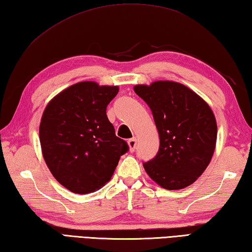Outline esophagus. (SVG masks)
<instances>
[{
    "mask_svg": "<svg viewBox=\"0 0 252 252\" xmlns=\"http://www.w3.org/2000/svg\"><path fill=\"white\" fill-rule=\"evenodd\" d=\"M127 143H128L129 151H130V152H135L136 146H137V139H136L135 137H133V138H130Z\"/></svg>",
    "mask_w": 252,
    "mask_h": 252,
    "instance_id": "esophagus-1",
    "label": "esophagus"
}]
</instances>
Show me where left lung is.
<instances>
[{"label": "left lung", "instance_id": "1", "mask_svg": "<svg viewBox=\"0 0 252 252\" xmlns=\"http://www.w3.org/2000/svg\"><path fill=\"white\" fill-rule=\"evenodd\" d=\"M134 91L152 109L159 149L144 168L160 187L186 188L200 177L213 158L217 123L209 105L180 83L157 81Z\"/></svg>", "mask_w": 252, "mask_h": 252}]
</instances>
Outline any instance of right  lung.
Wrapping results in <instances>:
<instances>
[{"mask_svg":"<svg viewBox=\"0 0 252 252\" xmlns=\"http://www.w3.org/2000/svg\"><path fill=\"white\" fill-rule=\"evenodd\" d=\"M118 91V86L79 82L57 94L44 109L39 125L44 160L57 182L72 192L98 190L128 151L106 115Z\"/></svg>","mask_w":252,"mask_h":252,"instance_id":"obj_1","label":"right lung"}]
</instances>
